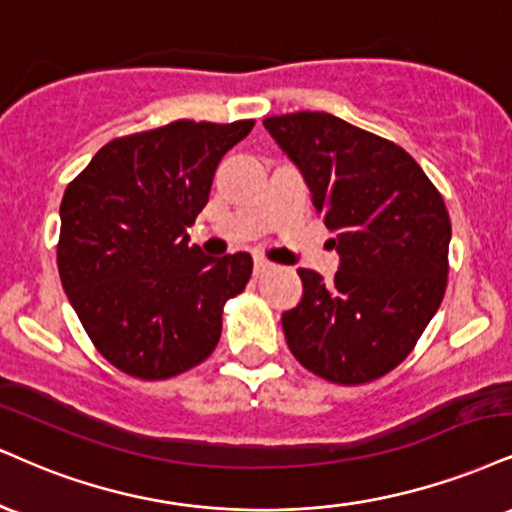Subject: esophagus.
Listing matches in <instances>:
<instances>
[{
    "instance_id": "1",
    "label": "esophagus",
    "mask_w": 512,
    "mask_h": 512,
    "mask_svg": "<svg viewBox=\"0 0 512 512\" xmlns=\"http://www.w3.org/2000/svg\"><path fill=\"white\" fill-rule=\"evenodd\" d=\"M269 269H274V264L269 262L267 257L255 255V274H264V272H269Z\"/></svg>"
}]
</instances>
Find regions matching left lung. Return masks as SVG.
<instances>
[{"label":"left lung","instance_id":"1","mask_svg":"<svg viewBox=\"0 0 512 512\" xmlns=\"http://www.w3.org/2000/svg\"><path fill=\"white\" fill-rule=\"evenodd\" d=\"M267 131L303 171L341 269L326 283L298 269L303 300L283 312L288 348L331 384L396 369L439 310L451 217L403 147L326 112L267 116Z\"/></svg>","mask_w":512,"mask_h":512}]
</instances>
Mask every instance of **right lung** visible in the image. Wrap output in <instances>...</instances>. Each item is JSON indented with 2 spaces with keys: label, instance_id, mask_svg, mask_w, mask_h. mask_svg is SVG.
<instances>
[{
  "label": "right lung",
  "instance_id": "1",
  "mask_svg": "<svg viewBox=\"0 0 512 512\" xmlns=\"http://www.w3.org/2000/svg\"><path fill=\"white\" fill-rule=\"evenodd\" d=\"M255 126L178 119L107 143L66 186L57 264L73 310L109 365L162 381L205 362L252 257L188 245L221 157Z\"/></svg>",
  "mask_w": 512,
  "mask_h": 512
}]
</instances>
